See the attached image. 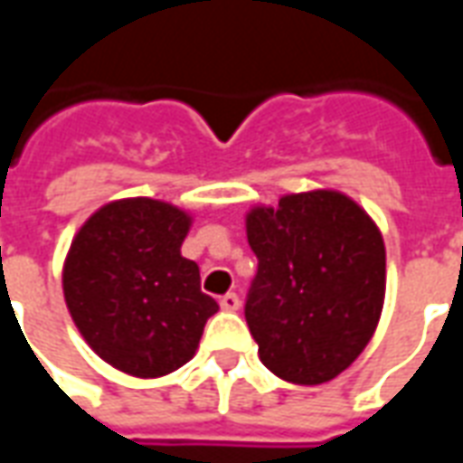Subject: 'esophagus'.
Instances as JSON below:
<instances>
[{"instance_id": "esophagus-1", "label": "esophagus", "mask_w": 463, "mask_h": 463, "mask_svg": "<svg viewBox=\"0 0 463 463\" xmlns=\"http://www.w3.org/2000/svg\"><path fill=\"white\" fill-rule=\"evenodd\" d=\"M221 307L225 312L241 310V298H238L235 292H228V295H222V298H221Z\"/></svg>"}]
</instances>
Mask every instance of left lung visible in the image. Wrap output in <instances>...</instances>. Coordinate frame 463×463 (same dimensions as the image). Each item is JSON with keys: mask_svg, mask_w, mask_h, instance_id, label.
I'll use <instances>...</instances> for the list:
<instances>
[{"mask_svg": "<svg viewBox=\"0 0 463 463\" xmlns=\"http://www.w3.org/2000/svg\"><path fill=\"white\" fill-rule=\"evenodd\" d=\"M245 231L258 255L245 320L262 364L292 384L330 382L377 330L387 288L382 232L340 191L258 205Z\"/></svg>", "mask_w": 463, "mask_h": 463, "instance_id": "left-lung-1", "label": "left lung"}]
</instances>
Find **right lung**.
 Instances as JSON below:
<instances>
[{"mask_svg":"<svg viewBox=\"0 0 463 463\" xmlns=\"http://www.w3.org/2000/svg\"><path fill=\"white\" fill-rule=\"evenodd\" d=\"M191 215L171 203L123 198L81 225L64 262V300L99 357L131 377L171 374L195 354L218 302L181 255Z\"/></svg>","mask_w":463,"mask_h":463,"instance_id":"obj_1","label":"right lung"}]
</instances>
